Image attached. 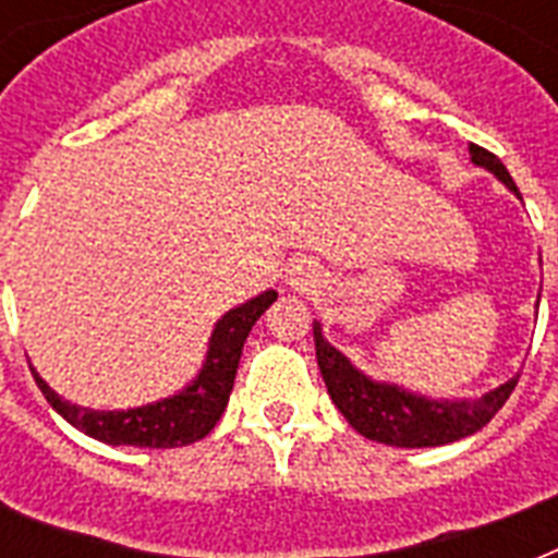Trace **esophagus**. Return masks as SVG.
Instances as JSON below:
<instances>
[{
    "label": "esophagus",
    "instance_id": "obj_1",
    "mask_svg": "<svg viewBox=\"0 0 558 558\" xmlns=\"http://www.w3.org/2000/svg\"><path fill=\"white\" fill-rule=\"evenodd\" d=\"M318 269H315L313 263H306V260H298L292 263L287 269V283L292 289H301V292H313L315 287H318Z\"/></svg>",
    "mask_w": 558,
    "mask_h": 558
}]
</instances>
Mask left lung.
I'll list each match as a JSON object with an SVG mask.
<instances>
[{
    "instance_id": "left-lung-1",
    "label": "left lung",
    "mask_w": 558,
    "mask_h": 558,
    "mask_svg": "<svg viewBox=\"0 0 558 558\" xmlns=\"http://www.w3.org/2000/svg\"><path fill=\"white\" fill-rule=\"evenodd\" d=\"M469 156L477 168L489 170L504 187H510L521 199L519 187L507 173L498 156H493L477 144H469ZM315 332V359L322 367L327 393L336 402L344 420L367 440L399 446V449H428V446H446V442L463 440L469 434L481 432L489 420L504 408L510 393L519 385L515 373L498 388L486 390L477 399H434L425 393L393 385V381L371 379L359 371L341 350H336L324 339L322 324H313Z\"/></svg>"
}]
</instances>
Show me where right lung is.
I'll use <instances>...</instances> for the list:
<instances>
[{
	"label": "right lung",
	"instance_id": "1",
	"mask_svg": "<svg viewBox=\"0 0 558 558\" xmlns=\"http://www.w3.org/2000/svg\"><path fill=\"white\" fill-rule=\"evenodd\" d=\"M275 301H278V292L266 289L252 301L228 310L214 324L208 353H205L199 373L179 393L147 402V405L126 408V411H95V408L74 405V402L60 397L57 390H51V385L34 367H31V373H34L43 397L48 399V405L77 432L89 434L100 442H109V446L177 449V446L202 440L217 425L228 405L231 388H234L236 365L243 356L245 339H248L257 318Z\"/></svg>",
	"mask_w": 558,
	"mask_h": 558
}]
</instances>
